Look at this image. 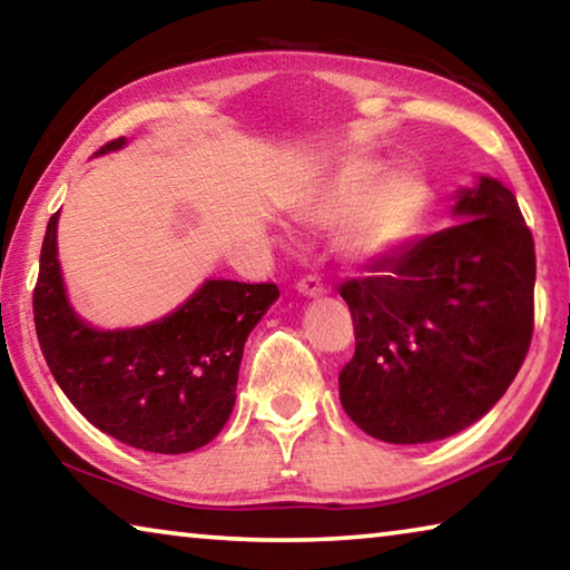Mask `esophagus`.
<instances>
[{
  "label": "esophagus",
  "mask_w": 570,
  "mask_h": 570,
  "mask_svg": "<svg viewBox=\"0 0 570 570\" xmlns=\"http://www.w3.org/2000/svg\"><path fill=\"white\" fill-rule=\"evenodd\" d=\"M296 292L302 294V296H306V298H320V296H324L326 288L322 286V282L316 276H306V278H302V282L296 284Z\"/></svg>",
  "instance_id": "esophagus-1"
}]
</instances>
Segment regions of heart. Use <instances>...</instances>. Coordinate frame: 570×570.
<instances>
[{
	"label": "heart",
	"mask_w": 570,
	"mask_h": 570,
	"mask_svg": "<svg viewBox=\"0 0 570 570\" xmlns=\"http://www.w3.org/2000/svg\"><path fill=\"white\" fill-rule=\"evenodd\" d=\"M380 158H344L294 208L298 224L336 226L346 262H384L410 244L428 206V183L412 170H394ZM383 180L380 181L379 178Z\"/></svg>",
	"instance_id": "obj_1"
}]
</instances>
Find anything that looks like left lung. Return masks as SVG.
<instances>
[{
    "mask_svg": "<svg viewBox=\"0 0 570 570\" xmlns=\"http://www.w3.org/2000/svg\"><path fill=\"white\" fill-rule=\"evenodd\" d=\"M458 220L346 282L356 350L340 374L354 424L392 445L470 428L503 397L533 336L535 248L498 178L455 190Z\"/></svg>",
    "mask_w": 570,
    "mask_h": 570,
    "instance_id": "obj_1",
    "label": "left lung"
}]
</instances>
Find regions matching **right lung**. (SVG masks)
<instances>
[{
	"label": "right lung",
	"instance_id": "add662e5",
	"mask_svg": "<svg viewBox=\"0 0 570 570\" xmlns=\"http://www.w3.org/2000/svg\"><path fill=\"white\" fill-rule=\"evenodd\" d=\"M125 146L112 140L95 156ZM57 220L60 210L47 224L32 306L37 340L67 400L130 448L180 455L208 445L234 412L246 340L278 288L206 278L156 322L100 330L67 296Z\"/></svg>",
	"mask_w": 570,
	"mask_h": 570
}]
</instances>
